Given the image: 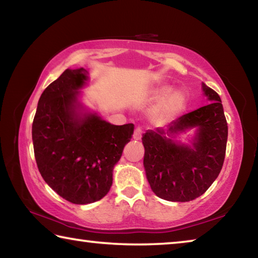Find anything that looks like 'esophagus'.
Returning a JSON list of instances; mask_svg holds the SVG:
<instances>
[{
    "label": "esophagus",
    "instance_id": "obj_1",
    "mask_svg": "<svg viewBox=\"0 0 258 258\" xmlns=\"http://www.w3.org/2000/svg\"><path fill=\"white\" fill-rule=\"evenodd\" d=\"M141 134H142V131H141L140 127H137L136 130H134V133H133L134 140H140Z\"/></svg>",
    "mask_w": 258,
    "mask_h": 258
}]
</instances>
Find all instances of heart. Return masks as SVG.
<instances>
[{
	"label": "heart",
	"instance_id": "1",
	"mask_svg": "<svg viewBox=\"0 0 258 258\" xmlns=\"http://www.w3.org/2000/svg\"><path fill=\"white\" fill-rule=\"evenodd\" d=\"M154 99H161L151 111V120L157 124L169 122L180 113L186 105V95L181 91H173L172 86L163 85L151 91Z\"/></svg>",
	"mask_w": 258,
	"mask_h": 258
}]
</instances>
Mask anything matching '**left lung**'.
Here are the masks:
<instances>
[{"instance_id":"8db88e82","label":"left lung","mask_w":258,"mask_h":258,"mask_svg":"<svg viewBox=\"0 0 258 258\" xmlns=\"http://www.w3.org/2000/svg\"><path fill=\"white\" fill-rule=\"evenodd\" d=\"M209 104L183 114L165 128L148 130L142 138L144 166L151 190L171 202H188L206 193L223 167L227 122L222 100L202 83ZM193 132L188 144L177 140Z\"/></svg>"}]
</instances>
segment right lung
<instances>
[{
  "label": "right lung",
  "instance_id": "add662e5",
  "mask_svg": "<svg viewBox=\"0 0 258 258\" xmlns=\"http://www.w3.org/2000/svg\"><path fill=\"white\" fill-rule=\"evenodd\" d=\"M84 68L67 69L41 94L32 125L38 169L57 194L75 204L104 198L134 125H112L81 102Z\"/></svg>",
  "mask_w": 258,
  "mask_h": 258
}]
</instances>
